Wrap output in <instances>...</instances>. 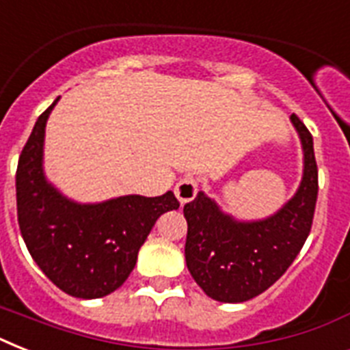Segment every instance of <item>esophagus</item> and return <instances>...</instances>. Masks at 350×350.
Wrapping results in <instances>:
<instances>
[{
    "mask_svg": "<svg viewBox=\"0 0 350 350\" xmlns=\"http://www.w3.org/2000/svg\"><path fill=\"white\" fill-rule=\"evenodd\" d=\"M176 198L180 200L181 205H185L187 202H192L198 194V180L194 176H183L174 187Z\"/></svg>",
    "mask_w": 350,
    "mask_h": 350,
    "instance_id": "1",
    "label": "esophagus"
}]
</instances>
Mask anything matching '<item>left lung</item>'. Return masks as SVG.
<instances>
[{
    "instance_id": "left-lung-1",
    "label": "left lung",
    "mask_w": 350,
    "mask_h": 350,
    "mask_svg": "<svg viewBox=\"0 0 350 350\" xmlns=\"http://www.w3.org/2000/svg\"><path fill=\"white\" fill-rule=\"evenodd\" d=\"M304 148V176L298 191L276 214L239 221L198 192L183 207L187 219L185 261L194 282L208 298L241 304L278 282L309 236L318 198V167L309 129L291 116Z\"/></svg>"
}]
</instances>
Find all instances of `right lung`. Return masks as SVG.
Returning <instances> with one entry per match:
<instances>
[{"label": "right lung", "instance_id": "right-lung-1", "mask_svg": "<svg viewBox=\"0 0 350 350\" xmlns=\"http://www.w3.org/2000/svg\"><path fill=\"white\" fill-rule=\"evenodd\" d=\"M57 100L38 118L19 156V230L32 260L56 287L74 298H103L129 278L156 219L176 211L180 202L172 191L101 203H76L63 196L43 172L45 126Z\"/></svg>", "mask_w": 350, "mask_h": 350}]
</instances>
